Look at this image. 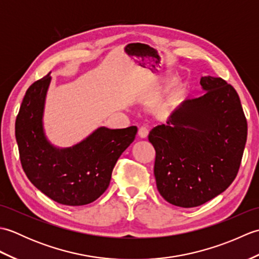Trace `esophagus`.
<instances>
[{"mask_svg": "<svg viewBox=\"0 0 259 259\" xmlns=\"http://www.w3.org/2000/svg\"><path fill=\"white\" fill-rule=\"evenodd\" d=\"M148 134H149V129H148L147 126H145V125L140 126V128H139V131H138V136L140 137V138H142V139L147 138Z\"/></svg>", "mask_w": 259, "mask_h": 259, "instance_id": "esophagus-1", "label": "esophagus"}]
</instances>
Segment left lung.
Wrapping results in <instances>:
<instances>
[{"label": "left lung", "instance_id": "obj_1", "mask_svg": "<svg viewBox=\"0 0 259 259\" xmlns=\"http://www.w3.org/2000/svg\"><path fill=\"white\" fill-rule=\"evenodd\" d=\"M203 96L187 99L148 139L156 150L158 191L175 206H200L238 174L247 121L237 92L222 78L202 76Z\"/></svg>", "mask_w": 259, "mask_h": 259}]
</instances>
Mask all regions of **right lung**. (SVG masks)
<instances>
[{"label":"right lung","instance_id":"right-lung-1","mask_svg":"<svg viewBox=\"0 0 259 259\" xmlns=\"http://www.w3.org/2000/svg\"><path fill=\"white\" fill-rule=\"evenodd\" d=\"M50 73L35 81L22 101L15 121V138L26 177L52 200L82 206L98 199L109 187L119 157L133 144L137 126H100L78 145L53 147L43 130V109Z\"/></svg>","mask_w":259,"mask_h":259}]
</instances>
